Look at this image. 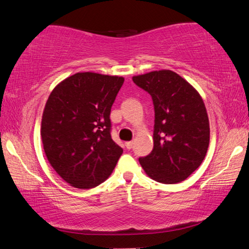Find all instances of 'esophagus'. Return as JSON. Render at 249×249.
Wrapping results in <instances>:
<instances>
[{
  "instance_id": "esophagus-1",
  "label": "esophagus",
  "mask_w": 249,
  "mask_h": 249,
  "mask_svg": "<svg viewBox=\"0 0 249 249\" xmlns=\"http://www.w3.org/2000/svg\"><path fill=\"white\" fill-rule=\"evenodd\" d=\"M133 144H134L133 142H125V146H126V148H127V149H132L133 148Z\"/></svg>"
}]
</instances>
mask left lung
<instances>
[{
    "label": "left lung",
    "mask_w": 249,
    "mask_h": 249,
    "mask_svg": "<svg viewBox=\"0 0 249 249\" xmlns=\"http://www.w3.org/2000/svg\"><path fill=\"white\" fill-rule=\"evenodd\" d=\"M155 106L153 149L139 163L149 178L163 184L186 179L202 163L210 142V126L199 92L170 70L133 76Z\"/></svg>",
    "instance_id": "1"
}]
</instances>
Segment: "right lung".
Here are the masks:
<instances>
[{"mask_svg": "<svg viewBox=\"0 0 249 249\" xmlns=\"http://www.w3.org/2000/svg\"><path fill=\"white\" fill-rule=\"evenodd\" d=\"M124 77L76 73L57 84L41 121L44 153L71 186L89 189L105 182L123 149L111 138L110 113Z\"/></svg>", "mask_w": 249, "mask_h": 249, "instance_id": "obj_1", "label": "right lung"}]
</instances>
